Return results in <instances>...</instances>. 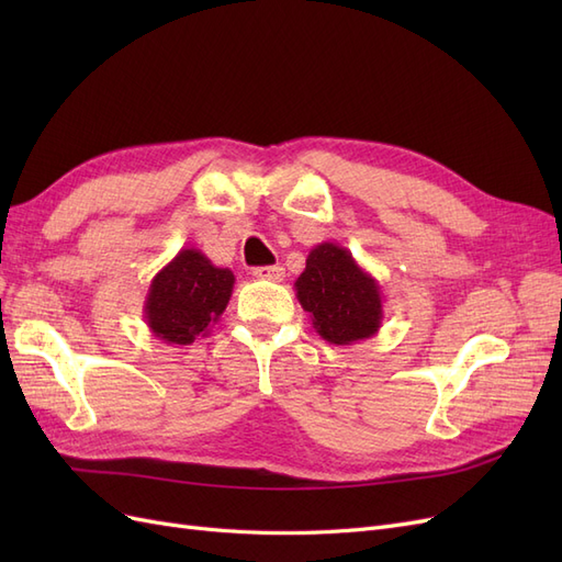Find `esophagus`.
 <instances>
[{
  "label": "esophagus",
  "mask_w": 562,
  "mask_h": 562,
  "mask_svg": "<svg viewBox=\"0 0 562 562\" xmlns=\"http://www.w3.org/2000/svg\"><path fill=\"white\" fill-rule=\"evenodd\" d=\"M255 279H265V281H283L285 269L281 265H271V267H258L252 269Z\"/></svg>",
  "instance_id": "obj_1"
}]
</instances>
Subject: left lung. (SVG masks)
Returning a JSON list of instances; mask_svg holds the SVG:
<instances>
[{"mask_svg": "<svg viewBox=\"0 0 562 562\" xmlns=\"http://www.w3.org/2000/svg\"><path fill=\"white\" fill-rule=\"evenodd\" d=\"M295 295L316 333L330 345L349 347L382 328L384 300L378 279L339 244L323 241L312 248L295 281Z\"/></svg>", "mask_w": 562, "mask_h": 562, "instance_id": "1", "label": "left lung"}]
</instances>
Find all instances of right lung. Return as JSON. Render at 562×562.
<instances>
[{
	"label": "right lung",
	"instance_id": "add662e5",
	"mask_svg": "<svg viewBox=\"0 0 562 562\" xmlns=\"http://www.w3.org/2000/svg\"><path fill=\"white\" fill-rule=\"evenodd\" d=\"M234 274L215 267L196 248H182L149 283L145 321L149 333L166 345H192L206 337L227 310Z\"/></svg>",
	"mask_w": 562,
	"mask_h": 562
}]
</instances>
